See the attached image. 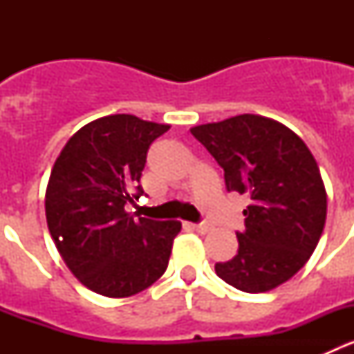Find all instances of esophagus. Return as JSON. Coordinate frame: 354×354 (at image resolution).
<instances>
[{"label":"esophagus","mask_w":354,"mask_h":354,"mask_svg":"<svg viewBox=\"0 0 354 354\" xmlns=\"http://www.w3.org/2000/svg\"><path fill=\"white\" fill-rule=\"evenodd\" d=\"M189 227H192L193 230L198 234H207L209 230H211V227H209L207 223H193V225H189Z\"/></svg>","instance_id":"34e87169"}]
</instances>
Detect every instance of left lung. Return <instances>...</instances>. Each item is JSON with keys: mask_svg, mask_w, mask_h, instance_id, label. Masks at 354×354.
Masks as SVG:
<instances>
[{"mask_svg": "<svg viewBox=\"0 0 354 354\" xmlns=\"http://www.w3.org/2000/svg\"><path fill=\"white\" fill-rule=\"evenodd\" d=\"M189 131L223 168L228 192L252 198L237 255L218 262L216 274L252 294L282 286L310 259L326 221V189L314 156L294 131L262 115Z\"/></svg>", "mask_w": 354, "mask_h": 354, "instance_id": "obj_1", "label": "left lung"}]
</instances>
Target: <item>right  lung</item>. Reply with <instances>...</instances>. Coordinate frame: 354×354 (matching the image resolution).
I'll return each mask as SVG.
<instances>
[{
  "label": "right lung",
  "instance_id": "add662e5",
  "mask_svg": "<svg viewBox=\"0 0 354 354\" xmlns=\"http://www.w3.org/2000/svg\"><path fill=\"white\" fill-rule=\"evenodd\" d=\"M168 129L108 115L72 134L56 158L46 187L49 234L72 274L101 296L129 298L167 271L180 221L134 218L126 204L143 193L147 150Z\"/></svg>",
  "mask_w": 354,
  "mask_h": 354
}]
</instances>
